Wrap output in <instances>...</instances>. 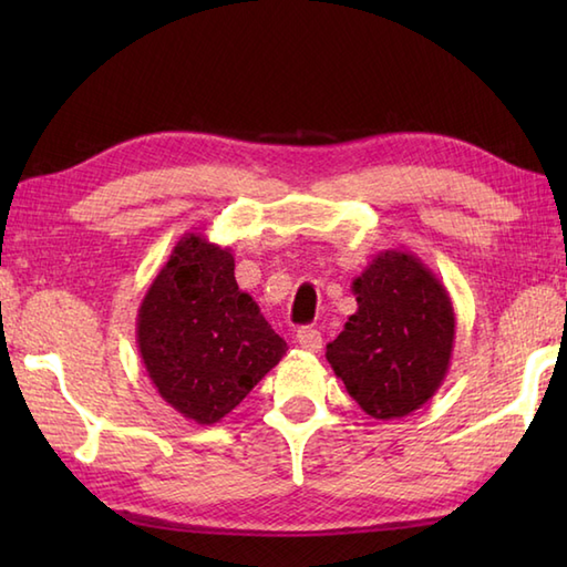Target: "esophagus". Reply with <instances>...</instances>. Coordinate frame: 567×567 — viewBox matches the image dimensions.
I'll return each mask as SVG.
<instances>
[{
  "label": "esophagus",
  "instance_id": "34e87169",
  "mask_svg": "<svg viewBox=\"0 0 567 567\" xmlns=\"http://www.w3.org/2000/svg\"><path fill=\"white\" fill-rule=\"evenodd\" d=\"M297 343L299 348H305V351L309 353H319L321 351V331L315 329V327H305L297 331Z\"/></svg>",
  "mask_w": 567,
  "mask_h": 567
}]
</instances>
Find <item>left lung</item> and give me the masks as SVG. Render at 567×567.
Returning <instances> with one entry per match:
<instances>
[{"instance_id":"8db88e82","label":"left lung","mask_w":567,"mask_h":567,"mask_svg":"<svg viewBox=\"0 0 567 567\" xmlns=\"http://www.w3.org/2000/svg\"><path fill=\"white\" fill-rule=\"evenodd\" d=\"M358 309L327 360L372 419H402L424 406L445 380L455 309L443 282L414 252L382 250L353 280Z\"/></svg>"}]
</instances>
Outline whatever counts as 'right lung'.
<instances>
[{
  "mask_svg": "<svg viewBox=\"0 0 567 567\" xmlns=\"http://www.w3.org/2000/svg\"><path fill=\"white\" fill-rule=\"evenodd\" d=\"M153 388L185 419L212 426L280 363L287 343L238 290L231 248L179 236L136 317Z\"/></svg>",
  "mask_w": 567,
  "mask_h": 567,
  "instance_id": "obj_1",
  "label": "right lung"
}]
</instances>
